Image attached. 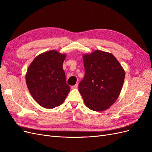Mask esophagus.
<instances>
[{
    "label": "esophagus",
    "instance_id": "1",
    "mask_svg": "<svg viewBox=\"0 0 152 152\" xmlns=\"http://www.w3.org/2000/svg\"><path fill=\"white\" fill-rule=\"evenodd\" d=\"M78 86H79V85H78V84H76L74 85V86H72L71 87V88H72V89H77V87H78Z\"/></svg>",
    "mask_w": 152,
    "mask_h": 152
}]
</instances>
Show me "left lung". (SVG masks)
<instances>
[{
	"label": "left lung",
	"instance_id": "obj_1",
	"mask_svg": "<svg viewBox=\"0 0 152 152\" xmlns=\"http://www.w3.org/2000/svg\"><path fill=\"white\" fill-rule=\"evenodd\" d=\"M85 75L79 91L86 105L93 111L108 109L122 88L125 72L112 54L96 50L83 56Z\"/></svg>",
	"mask_w": 152,
	"mask_h": 152
}]
</instances>
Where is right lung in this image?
<instances>
[{
	"label": "right lung",
	"mask_w": 152,
	"mask_h": 152,
	"mask_svg": "<svg viewBox=\"0 0 152 152\" xmlns=\"http://www.w3.org/2000/svg\"><path fill=\"white\" fill-rule=\"evenodd\" d=\"M65 57L54 50L45 52L37 56L27 70L28 89L36 102L44 108L61 104L70 90L63 69Z\"/></svg>",
	"instance_id": "right-lung-1"
}]
</instances>
